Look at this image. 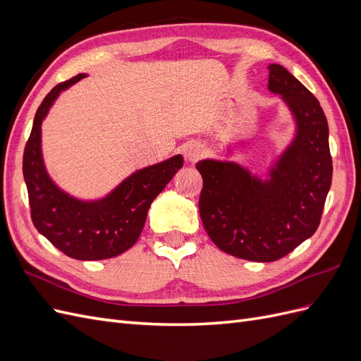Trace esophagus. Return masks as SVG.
<instances>
[{"instance_id":"1","label":"esophagus","mask_w":361,"mask_h":361,"mask_svg":"<svg viewBox=\"0 0 361 361\" xmlns=\"http://www.w3.org/2000/svg\"><path fill=\"white\" fill-rule=\"evenodd\" d=\"M183 157L188 162L194 164L204 157V146L200 143H188L183 146Z\"/></svg>"}]
</instances>
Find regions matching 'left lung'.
<instances>
[{
  "label": "left lung",
  "instance_id": "8db88e82",
  "mask_svg": "<svg viewBox=\"0 0 361 361\" xmlns=\"http://www.w3.org/2000/svg\"><path fill=\"white\" fill-rule=\"evenodd\" d=\"M268 89L281 94L297 135L262 182L235 162L203 159L200 218L227 255L274 262L310 238L321 223L331 187L329 123L318 99L280 64H269Z\"/></svg>",
  "mask_w": 361,
  "mask_h": 361
}]
</instances>
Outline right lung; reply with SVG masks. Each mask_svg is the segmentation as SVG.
I'll use <instances>...</instances> for the list:
<instances>
[{
	"mask_svg": "<svg viewBox=\"0 0 361 361\" xmlns=\"http://www.w3.org/2000/svg\"><path fill=\"white\" fill-rule=\"evenodd\" d=\"M84 76L80 73L57 84L37 108L24 150L23 171L31 220L37 231L72 259L101 260L122 255L137 243L150 203L183 166V158L176 155L135 171L102 200L81 202L57 188L43 166L42 120L60 92Z\"/></svg>",
	"mask_w": 361,
	"mask_h": 361,
	"instance_id": "add662e5",
	"label": "right lung"
}]
</instances>
